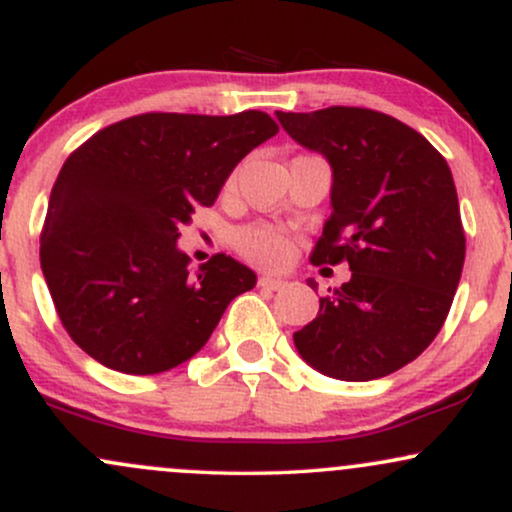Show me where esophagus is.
Returning <instances> with one entry per match:
<instances>
[{
	"mask_svg": "<svg viewBox=\"0 0 512 512\" xmlns=\"http://www.w3.org/2000/svg\"><path fill=\"white\" fill-rule=\"evenodd\" d=\"M257 284H260L262 289H267V291H279V289H284V286H286V281H284V279H279V276H269V274H262L260 279H257Z\"/></svg>",
	"mask_w": 512,
	"mask_h": 512,
	"instance_id": "34e87169",
	"label": "esophagus"
}]
</instances>
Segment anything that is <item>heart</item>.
I'll use <instances>...</instances> for the list:
<instances>
[{
	"mask_svg": "<svg viewBox=\"0 0 512 512\" xmlns=\"http://www.w3.org/2000/svg\"><path fill=\"white\" fill-rule=\"evenodd\" d=\"M233 187V178L226 182V190ZM233 248L245 260L262 264V267H281L289 260L291 238L281 228L267 226V223H250L233 233Z\"/></svg>",
	"mask_w": 512,
	"mask_h": 512,
	"instance_id": "heart-1",
	"label": "heart"
}]
</instances>
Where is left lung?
I'll return each mask as SVG.
<instances>
[{
  "mask_svg": "<svg viewBox=\"0 0 512 512\" xmlns=\"http://www.w3.org/2000/svg\"><path fill=\"white\" fill-rule=\"evenodd\" d=\"M276 117L332 166V214L310 262L351 269L293 344L330 378H385L436 339L460 284L464 231L448 163L424 134L378 110Z\"/></svg>",
  "mask_w": 512,
  "mask_h": 512,
  "instance_id": "8db88e82",
  "label": "left lung"
}]
</instances>
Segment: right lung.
<instances>
[{
  "mask_svg": "<svg viewBox=\"0 0 512 512\" xmlns=\"http://www.w3.org/2000/svg\"><path fill=\"white\" fill-rule=\"evenodd\" d=\"M276 132L260 110L144 113L101 129L64 161L40 267L64 330L88 356L156 375L207 344L257 276L223 252L190 272L178 228L211 207L233 168Z\"/></svg>",
  "mask_w": 512,
  "mask_h": 512,
  "instance_id": "right-lung-1",
  "label": "right lung"
}]
</instances>
